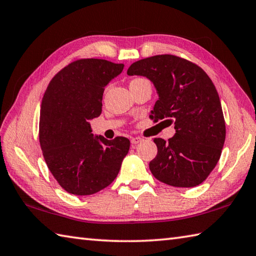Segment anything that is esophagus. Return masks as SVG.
I'll use <instances>...</instances> for the list:
<instances>
[{
    "label": "esophagus",
    "instance_id": "1",
    "mask_svg": "<svg viewBox=\"0 0 256 256\" xmlns=\"http://www.w3.org/2000/svg\"><path fill=\"white\" fill-rule=\"evenodd\" d=\"M141 142H143V138H141V136H135V138H131V143L132 144H138V143H141Z\"/></svg>",
    "mask_w": 256,
    "mask_h": 256
}]
</instances>
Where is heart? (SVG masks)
Listing matches in <instances>:
<instances>
[{"mask_svg":"<svg viewBox=\"0 0 256 256\" xmlns=\"http://www.w3.org/2000/svg\"><path fill=\"white\" fill-rule=\"evenodd\" d=\"M136 80H141V78H134V80H132V81H136Z\"/></svg>","mask_w":256,"mask_h":256,"instance_id":"obj_1","label":"heart"}]
</instances>
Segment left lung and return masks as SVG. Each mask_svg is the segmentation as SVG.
Segmentation results:
<instances>
[{"label": "left lung", "instance_id": "left-lung-1", "mask_svg": "<svg viewBox=\"0 0 256 256\" xmlns=\"http://www.w3.org/2000/svg\"><path fill=\"white\" fill-rule=\"evenodd\" d=\"M128 74L151 80L158 100L150 118L153 122L168 118L176 131L168 141L153 140L158 154L148 166L154 178L176 188L201 184L216 166L226 134L212 80L198 65L173 54L140 60Z\"/></svg>", "mask_w": 256, "mask_h": 256}]
</instances>
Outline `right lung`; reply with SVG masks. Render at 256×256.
Listing matches in <instances>:
<instances>
[{
	"instance_id": "right-lung-1",
	"label": "right lung",
	"mask_w": 256,
	"mask_h": 256,
	"mask_svg": "<svg viewBox=\"0 0 256 256\" xmlns=\"http://www.w3.org/2000/svg\"><path fill=\"white\" fill-rule=\"evenodd\" d=\"M123 64L80 58L54 75L44 93L38 138L50 172L65 191L91 195L118 176L130 140L94 138L90 120L102 113L104 88Z\"/></svg>"
}]
</instances>
